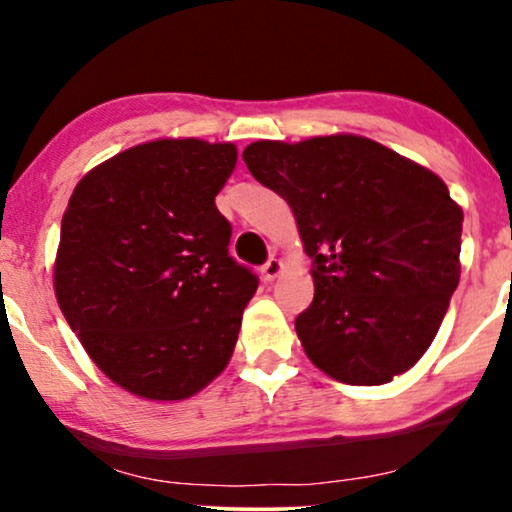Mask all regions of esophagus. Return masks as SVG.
Listing matches in <instances>:
<instances>
[{"mask_svg":"<svg viewBox=\"0 0 512 512\" xmlns=\"http://www.w3.org/2000/svg\"><path fill=\"white\" fill-rule=\"evenodd\" d=\"M282 270H284V263L279 261V258H270V261L263 265V279L265 282H275V279L282 275Z\"/></svg>","mask_w":512,"mask_h":512,"instance_id":"34e87169","label":"esophagus"}]
</instances>
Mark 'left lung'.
<instances>
[{
  "mask_svg": "<svg viewBox=\"0 0 512 512\" xmlns=\"http://www.w3.org/2000/svg\"><path fill=\"white\" fill-rule=\"evenodd\" d=\"M256 181L289 202L314 300L298 314L307 359L333 380L377 387L436 338L461 275L464 212L429 167L361 135L249 144Z\"/></svg>",
  "mask_w": 512,
  "mask_h": 512,
  "instance_id": "8db88e82",
  "label": "left lung"
}]
</instances>
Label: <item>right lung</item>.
Wrapping results in <instances>:
<instances>
[{"instance_id": "obj_1", "label": "right lung", "mask_w": 512, "mask_h": 512, "mask_svg": "<svg viewBox=\"0 0 512 512\" xmlns=\"http://www.w3.org/2000/svg\"><path fill=\"white\" fill-rule=\"evenodd\" d=\"M230 142L163 137L116 153L62 214L55 298L90 359L146 401H184L226 370L258 279L228 256L214 198Z\"/></svg>"}]
</instances>
